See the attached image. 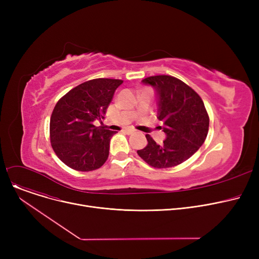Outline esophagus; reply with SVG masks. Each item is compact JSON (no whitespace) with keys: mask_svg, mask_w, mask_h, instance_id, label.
Returning <instances> with one entry per match:
<instances>
[{"mask_svg":"<svg viewBox=\"0 0 259 259\" xmlns=\"http://www.w3.org/2000/svg\"><path fill=\"white\" fill-rule=\"evenodd\" d=\"M122 132L126 133V134H132L134 132V129L132 128H126V129H122Z\"/></svg>","mask_w":259,"mask_h":259,"instance_id":"obj_1","label":"esophagus"}]
</instances>
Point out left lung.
<instances>
[{"instance_id": "8db88e82", "label": "left lung", "mask_w": 259, "mask_h": 259, "mask_svg": "<svg viewBox=\"0 0 259 259\" xmlns=\"http://www.w3.org/2000/svg\"><path fill=\"white\" fill-rule=\"evenodd\" d=\"M144 84L155 88L158 116L167 135L158 145L146 134L148 145L138 154L151 167L162 169L178 166L191 157L205 142L209 115L199 95L183 80L171 75L144 78Z\"/></svg>"}]
</instances>
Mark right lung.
Returning a JSON list of instances; mask_svg holds the SVG:
<instances>
[{
  "label": "right lung",
  "mask_w": 259,
  "mask_h": 259,
  "mask_svg": "<svg viewBox=\"0 0 259 259\" xmlns=\"http://www.w3.org/2000/svg\"><path fill=\"white\" fill-rule=\"evenodd\" d=\"M121 84V79L94 78L59 100L50 118V142L65 165L76 171H92L105 164L115 132L95 127L93 121L104 117Z\"/></svg>",
  "instance_id": "add662e5"
}]
</instances>
